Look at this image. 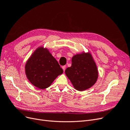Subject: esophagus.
I'll list each match as a JSON object with an SVG mask.
<instances>
[{"mask_svg": "<svg viewBox=\"0 0 130 130\" xmlns=\"http://www.w3.org/2000/svg\"><path fill=\"white\" fill-rule=\"evenodd\" d=\"M62 69H63V70L64 71H65V69H66V65H64V66H62Z\"/></svg>", "mask_w": 130, "mask_h": 130, "instance_id": "34e87169", "label": "esophagus"}]
</instances>
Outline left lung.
<instances>
[{
  "label": "left lung",
  "mask_w": 130,
  "mask_h": 130,
  "mask_svg": "<svg viewBox=\"0 0 130 130\" xmlns=\"http://www.w3.org/2000/svg\"><path fill=\"white\" fill-rule=\"evenodd\" d=\"M65 72L73 86L78 91L91 87L98 78L97 66L90 53L73 56L72 66L67 67Z\"/></svg>",
  "instance_id": "1"
}]
</instances>
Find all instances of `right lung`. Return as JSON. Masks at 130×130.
<instances>
[{
    "mask_svg": "<svg viewBox=\"0 0 130 130\" xmlns=\"http://www.w3.org/2000/svg\"><path fill=\"white\" fill-rule=\"evenodd\" d=\"M63 73L58 61L48 50L42 47L34 52L25 66L29 81L36 87L43 89L51 85L55 79Z\"/></svg>",
    "mask_w": 130,
    "mask_h": 130,
    "instance_id": "add662e5",
    "label": "right lung"
}]
</instances>
